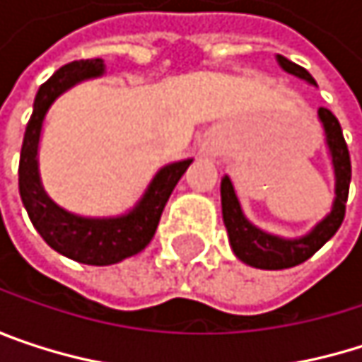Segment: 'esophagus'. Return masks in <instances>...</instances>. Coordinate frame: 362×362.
Masks as SVG:
<instances>
[{
  "mask_svg": "<svg viewBox=\"0 0 362 362\" xmlns=\"http://www.w3.org/2000/svg\"><path fill=\"white\" fill-rule=\"evenodd\" d=\"M220 153V142L214 134H205L201 140H199V155L201 157H214Z\"/></svg>",
  "mask_w": 362,
  "mask_h": 362,
  "instance_id": "obj_1",
  "label": "esophagus"
}]
</instances>
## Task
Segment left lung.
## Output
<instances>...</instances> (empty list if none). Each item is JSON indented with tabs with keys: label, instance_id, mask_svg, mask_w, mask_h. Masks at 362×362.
<instances>
[{
	"label": "left lung",
	"instance_id": "left-lung-1",
	"mask_svg": "<svg viewBox=\"0 0 362 362\" xmlns=\"http://www.w3.org/2000/svg\"><path fill=\"white\" fill-rule=\"evenodd\" d=\"M276 62L285 73H289L310 86H317L313 75L306 69H302L300 64L287 60L285 56H276ZM317 117L323 125L327 151L331 157V168H333V176H335V197L331 203V211L321 222H317L313 226L310 233L296 237V239H287V237H279V235L257 228L243 214L230 178L228 176L222 178V184H220L222 218H224V226L228 233V243L233 247V253L241 262L250 264L253 268L283 270V268L298 266L319 252L341 226L346 201H348V186H350V176H352L350 155H348V146H346V140H344V134H341V127H339V121L335 119V115L321 107L317 110Z\"/></svg>",
	"mask_w": 362,
	"mask_h": 362
}]
</instances>
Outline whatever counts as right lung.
Here are the masks:
<instances>
[{
  "label": "right lung",
  "instance_id": "obj_1",
  "mask_svg": "<svg viewBox=\"0 0 362 362\" xmlns=\"http://www.w3.org/2000/svg\"><path fill=\"white\" fill-rule=\"evenodd\" d=\"M103 75L105 60H75L58 69L39 88L33 103V115L25 129L18 165L21 199L37 233L54 252L90 266H109L142 252L155 237L157 224L172 190L192 163V159H180L163 165L148 182L136 205L119 216L92 218L60 207L45 192L39 176V142L43 121L49 107L64 92H69L81 81L96 79Z\"/></svg>",
  "mask_w": 362,
  "mask_h": 362
}]
</instances>
